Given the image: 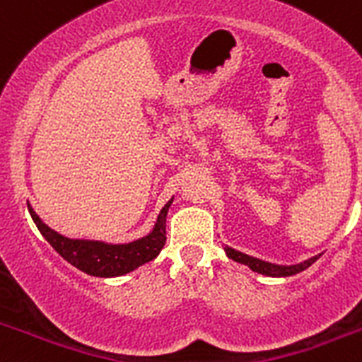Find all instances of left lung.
Here are the masks:
<instances>
[{"label":"left lung","instance_id":"1","mask_svg":"<svg viewBox=\"0 0 362 362\" xmlns=\"http://www.w3.org/2000/svg\"><path fill=\"white\" fill-rule=\"evenodd\" d=\"M225 250H226V255H228L230 259H233V261L246 264V267H250L254 272H259V274H264V276H272V277H286V276H293V274H299V272L306 270L310 264H313L319 259L317 255V257H312L308 259V261H305V263L293 264V267H279V264L267 263V261L250 257V255L241 254V252L232 250V248H225Z\"/></svg>","mask_w":362,"mask_h":362}]
</instances>
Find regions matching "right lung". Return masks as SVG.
I'll return each instance as SVG.
<instances>
[{
	"instance_id": "obj_1",
	"label": "right lung",
	"mask_w": 362,
	"mask_h": 362,
	"mask_svg": "<svg viewBox=\"0 0 362 362\" xmlns=\"http://www.w3.org/2000/svg\"><path fill=\"white\" fill-rule=\"evenodd\" d=\"M170 204L172 201L165 204V209L158 217L156 228L150 235L139 239V241L129 243V245H105V243L98 241H78V239L63 238L57 232L50 230L45 223H41L34 210L28 209V212L37 225L41 235L70 264L88 276L116 277L129 274L137 267L158 257L166 241V214H168Z\"/></svg>"
}]
</instances>
